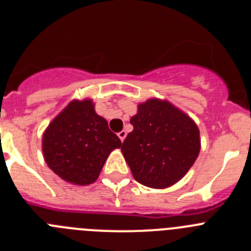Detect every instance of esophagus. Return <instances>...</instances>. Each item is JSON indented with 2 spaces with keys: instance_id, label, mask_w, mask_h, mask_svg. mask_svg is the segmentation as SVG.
Here are the masks:
<instances>
[{
  "instance_id": "esophagus-1",
  "label": "esophagus",
  "mask_w": 251,
  "mask_h": 251,
  "mask_svg": "<svg viewBox=\"0 0 251 251\" xmlns=\"http://www.w3.org/2000/svg\"><path fill=\"white\" fill-rule=\"evenodd\" d=\"M126 136H127V132H126V130H121V132L118 133V137H119V139H121L122 142L124 141V138H126Z\"/></svg>"
}]
</instances>
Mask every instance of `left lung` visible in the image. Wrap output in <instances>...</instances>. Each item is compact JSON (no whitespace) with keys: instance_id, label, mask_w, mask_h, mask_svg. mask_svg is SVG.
Masks as SVG:
<instances>
[{"instance_id":"8db88e82","label":"left lung","mask_w":251,"mask_h":251,"mask_svg":"<svg viewBox=\"0 0 251 251\" xmlns=\"http://www.w3.org/2000/svg\"><path fill=\"white\" fill-rule=\"evenodd\" d=\"M130 124L122 153L134 179L152 188L178 182L200 153L196 123L170 101L153 98L139 104Z\"/></svg>"}]
</instances>
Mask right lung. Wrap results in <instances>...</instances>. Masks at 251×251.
<instances>
[{
    "instance_id": "1",
    "label": "right lung",
    "mask_w": 251,
    "mask_h": 251,
    "mask_svg": "<svg viewBox=\"0 0 251 251\" xmlns=\"http://www.w3.org/2000/svg\"><path fill=\"white\" fill-rule=\"evenodd\" d=\"M122 146L90 99L73 100L43 136L45 162L64 181L77 186L95 182L106 158Z\"/></svg>"
}]
</instances>
